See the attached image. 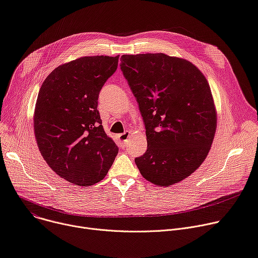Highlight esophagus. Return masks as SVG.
<instances>
[{
  "mask_svg": "<svg viewBox=\"0 0 258 258\" xmlns=\"http://www.w3.org/2000/svg\"><path fill=\"white\" fill-rule=\"evenodd\" d=\"M130 136H131V133H130L128 131H126V132H124L123 134H120V135L118 136V137H119V140H120V142H121V144H122V145H125V144L127 143Z\"/></svg>",
  "mask_w": 258,
  "mask_h": 258,
  "instance_id": "obj_1",
  "label": "esophagus"
}]
</instances>
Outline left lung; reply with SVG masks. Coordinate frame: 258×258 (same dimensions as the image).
<instances>
[{
	"label": "left lung",
	"mask_w": 258,
	"mask_h": 258,
	"mask_svg": "<svg viewBox=\"0 0 258 258\" xmlns=\"http://www.w3.org/2000/svg\"><path fill=\"white\" fill-rule=\"evenodd\" d=\"M139 104L147 150L135 162L142 176L169 186L191 175L207 157L216 131L209 83L190 61L165 53L120 57Z\"/></svg>",
	"instance_id": "1"
}]
</instances>
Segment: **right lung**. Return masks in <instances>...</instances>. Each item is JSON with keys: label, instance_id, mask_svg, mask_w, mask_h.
Listing matches in <instances>:
<instances>
[{"label": "right lung", "instance_id": "right-lung-1", "mask_svg": "<svg viewBox=\"0 0 258 258\" xmlns=\"http://www.w3.org/2000/svg\"><path fill=\"white\" fill-rule=\"evenodd\" d=\"M118 58L84 56L63 63L40 88L34 114L39 150L52 171L76 185L103 180L118 153L98 110L99 93Z\"/></svg>", "mask_w": 258, "mask_h": 258}]
</instances>
